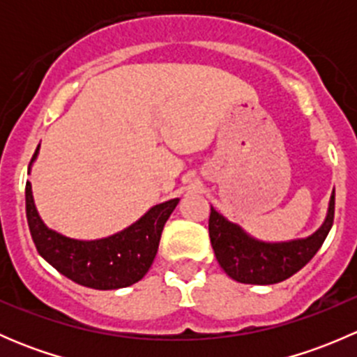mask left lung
Here are the masks:
<instances>
[{
    "instance_id": "obj_1",
    "label": "left lung",
    "mask_w": 357,
    "mask_h": 357,
    "mask_svg": "<svg viewBox=\"0 0 357 357\" xmlns=\"http://www.w3.org/2000/svg\"><path fill=\"white\" fill-rule=\"evenodd\" d=\"M333 212L335 190L325 221L312 235L289 242H264L248 235L211 205L208 236L215 259L229 278L247 285H273L290 278L314 257L332 229Z\"/></svg>"
}]
</instances>
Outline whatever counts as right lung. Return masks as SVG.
Segmentation results:
<instances>
[{"instance_id":"right-lung-1","label":"right lung","mask_w":357,"mask_h":357,"mask_svg":"<svg viewBox=\"0 0 357 357\" xmlns=\"http://www.w3.org/2000/svg\"><path fill=\"white\" fill-rule=\"evenodd\" d=\"M39 146L32 157L38 158ZM171 199L150 207L128 228L96 240H77L48 228L36 208L32 186L25 185V212L39 255L72 282L95 290H117L139 282L158 250L165 221L178 205Z\"/></svg>"}]
</instances>
